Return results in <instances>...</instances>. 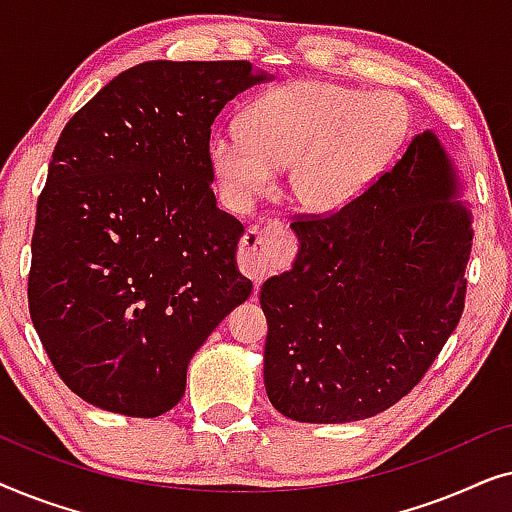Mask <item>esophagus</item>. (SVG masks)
Returning <instances> with one entry per match:
<instances>
[{
	"label": "esophagus",
	"instance_id": "obj_1",
	"mask_svg": "<svg viewBox=\"0 0 512 512\" xmlns=\"http://www.w3.org/2000/svg\"><path fill=\"white\" fill-rule=\"evenodd\" d=\"M282 235V223L272 221L268 228H247L240 242V268L256 286L275 272L270 247Z\"/></svg>",
	"mask_w": 512,
	"mask_h": 512
}]
</instances>
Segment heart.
Instances as JSON below:
<instances>
[{"label": "heart", "instance_id": "1", "mask_svg": "<svg viewBox=\"0 0 512 512\" xmlns=\"http://www.w3.org/2000/svg\"><path fill=\"white\" fill-rule=\"evenodd\" d=\"M405 128L408 111L396 95L293 81L251 102L242 132L216 130L209 160L237 207L268 193L275 170L291 165L293 202L305 212L331 214L366 191Z\"/></svg>", "mask_w": 512, "mask_h": 512}]
</instances>
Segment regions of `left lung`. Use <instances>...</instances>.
<instances>
[{
    "mask_svg": "<svg viewBox=\"0 0 512 512\" xmlns=\"http://www.w3.org/2000/svg\"><path fill=\"white\" fill-rule=\"evenodd\" d=\"M431 130L338 212L298 216L293 268L261 289L263 380L284 417L345 424L410 394L457 328L473 228Z\"/></svg>",
    "mask_w": 512,
    "mask_h": 512,
    "instance_id": "obj_1",
    "label": "left lung"
}]
</instances>
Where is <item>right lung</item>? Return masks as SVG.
I'll return each instance as SVG.
<instances>
[{"instance_id":"right-lung-1","label":"right lung","mask_w":512,"mask_h":512,"mask_svg":"<svg viewBox=\"0 0 512 512\" xmlns=\"http://www.w3.org/2000/svg\"><path fill=\"white\" fill-rule=\"evenodd\" d=\"M247 60H151L69 118L37 202L30 317L62 382L95 408L158 417L186 368L251 296L242 223L216 207L209 135L270 81Z\"/></svg>"}]
</instances>
